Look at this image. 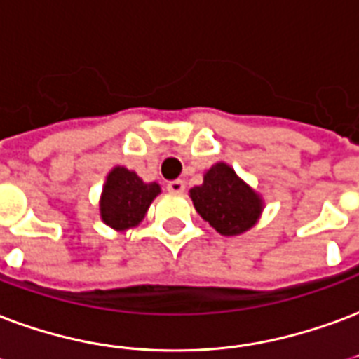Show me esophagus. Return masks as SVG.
<instances>
[{"label": "esophagus", "instance_id": "esophagus-1", "mask_svg": "<svg viewBox=\"0 0 359 359\" xmlns=\"http://www.w3.org/2000/svg\"><path fill=\"white\" fill-rule=\"evenodd\" d=\"M166 189H168L170 193H183L185 183H183L182 180H172V182H168V185H166Z\"/></svg>", "mask_w": 359, "mask_h": 359}]
</instances>
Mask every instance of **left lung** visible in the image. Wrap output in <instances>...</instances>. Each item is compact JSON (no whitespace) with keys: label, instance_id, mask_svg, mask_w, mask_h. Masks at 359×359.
<instances>
[{"label":"left lung","instance_id":"left-lung-1","mask_svg":"<svg viewBox=\"0 0 359 359\" xmlns=\"http://www.w3.org/2000/svg\"><path fill=\"white\" fill-rule=\"evenodd\" d=\"M189 196L202 219L225 236L246 233L263 210L261 196L225 163L214 164L204 174V183L193 187Z\"/></svg>","mask_w":359,"mask_h":359}]
</instances>
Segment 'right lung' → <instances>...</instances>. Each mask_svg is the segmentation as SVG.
Returning <instances> with one entry per match:
<instances>
[{"instance_id": "1", "label": "right lung", "mask_w": 359, "mask_h": 359, "mask_svg": "<svg viewBox=\"0 0 359 359\" xmlns=\"http://www.w3.org/2000/svg\"><path fill=\"white\" fill-rule=\"evenodd\" d=\"M158 193V183H144L136 172L126 170L125 166H115L107 174L100 198L102 221L115 231L136 227Z\"/></svg>"}]
</instances>
